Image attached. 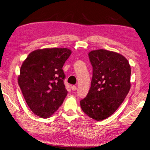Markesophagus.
I'll return each instance as SVG.
<instances>
[{
    "mask_svg": "<svg viewBox=\"0 0 150 150\" xmlns=\"http://www.w3.org/2000/svg\"><path fill=\"white\" fill-rule=\"evenodd\" d=\"M71 88L72 91H75V90L76 89V86H71Z\"/></svg>",
    "mask_w": 150,
    "mask_h": 150,
    "instance_id": "34e87169",
    "label": "esophagus"
}]
</instances>
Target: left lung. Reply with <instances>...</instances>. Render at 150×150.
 Instances as JSON below:
<instances>
[{
	"label": "left lung",
	"instance_id": "1",
	"mask_svg": "<svg viewBox=\"0 0 150 150\" xmlns=\"http://www.w3.org/2000/svg\"><path fill=\"white\" fill-rule=\"evenodd\" d=\"M91 88L80 103L83 112L96 121L111 116L123 103L130 89L131 68L122 55L103 49L92 50Z\"/></svg>",
	"mask_w": 150,
	"mask_h": 150
}]
</instances>
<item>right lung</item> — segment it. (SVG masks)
<instances>
[{
	"label": "right lung",
	"instance_id": "right-lung-1",
	"mask_svg": "<svg viewBox=\"0 0 150 150\" xmlns=\"http://www.w3.org/2000/svg\"><path fill=\"white\" fill-rule=\"evenodd\" d=\"M71 54L67 48H43L32 52L23 61L18 85L36 116L49 117L63 103L68 91L62 67Z\"/></svg>",
	"mask_w": 150,
	"mask_h": 150
}]
</instances>
